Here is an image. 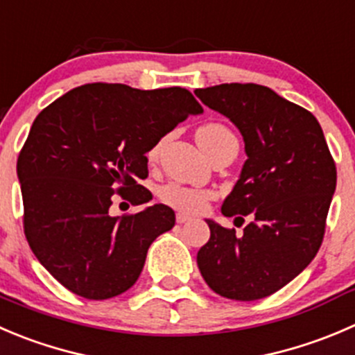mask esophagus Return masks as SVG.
<instances>
[{
	"instance_id": "34e87169",
	"label": "esophagus",
	"mask_w": 355,
	"mask_h": 355,
	"mask_svg": "<svg viewBox=\"0 0 355 355\" xmlns=\"http://www.w3.org/2000/svg\"><path fill=\"white\" fill-rule=\"evenodd\" d=\"M191 220H192V216L185 215V213H177V223H187V222H191Z\"/></svg>"
}]
</instances>
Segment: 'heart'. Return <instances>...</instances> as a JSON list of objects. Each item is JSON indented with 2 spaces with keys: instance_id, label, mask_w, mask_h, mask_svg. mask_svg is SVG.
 <instances>
[{
  "instance_id": "1",
  "label": "heart",
  "mask_w": 355,
  "mask_h": 355,
  "mask_svg": "<svg viewBox=\"0 0 355 355\" xmlns=\"http://www.w3.org/2000/svg\"><path fill=\"white\" fill-rule=\"evenodd\" d=\"M234 137L232 132L229 128H225L220 123H208V125L199 126L198 132H196V139H198L199 146L202 147L206 154L213 149L215 146H218L222 140ZM159 153V146H154L153 149L147 153L149 159H154ZM161 201L166 202L168 206L175 209H180L185 213H199L208 206V201L211 199V194L205 189L198 187H189V185L182 184H168L164 187H161L159 191Z\"/></svg>"
}]
</instances>
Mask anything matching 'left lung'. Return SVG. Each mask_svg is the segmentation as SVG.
I'll use <instances>...</instances> for the list:
<instances>
[{
  "instance_id": "1",
  "label": "left lung",
  "mask_w": 355,
  "mask_h": 355,
  "mask_svg": "<svg viewBox=\"0 0 355 355\" xmlns=\"http://www.w3.org/2000/svg\"><path fill=\"white\" fill-rule=\"evenodd\" d=\"M194 94L243 135L248 159L222 213L243 222L251 216L241 236L208 220L211 234L198 267L220 297L260 300L318 254L336 187L335 159L314 114L267 86L223 83Z\"/></svg>"
}]
</instances>
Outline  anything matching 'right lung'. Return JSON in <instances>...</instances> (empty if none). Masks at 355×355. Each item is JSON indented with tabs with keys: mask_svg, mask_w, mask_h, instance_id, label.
Listing matches in <instances>:
<instances>
[{
	"mask_svg": "<svg viewBox=\"0 0 355 355\" xmlns=\"http://www.w3.org/2000/svg\"><path fill=\"white\" fill-rule=\"evenodd\" d=\"M201 112L180 86L137 90L90 83L37 114L17 159L24 234L62 286L107 300L137 283L150 243L173 229L175 211L154 205L111 216L109 208L116 196L133 206L153 199L139 184L149 175L146 153Z\"/></svg>",
	"mask_w": 355,
	"mask_h": 355,
	"instance_id": "add662e5",
	"label": "right lung"
}]
</instances>
